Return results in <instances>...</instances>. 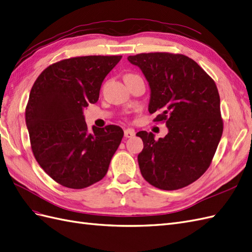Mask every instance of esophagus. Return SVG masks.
<instances>
[{
	"label": "esophagus",
	"instance_id": "esophagus-1",
	"mask_svg": "<svg viewBox=\"0 0 252 252\" xmlns=\"http://www.w3.org/2000/svg\"><path fill=\"white\" fill-rule=\"evenodd\" d=\"M135 135V131L133 128H126L125 130V137L126 138H132Z\"/></svg>",
	"mask_w": 252,
	"mask_h": 252
}]
</instances>
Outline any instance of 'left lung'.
Wrapping results in <instances>:
<instances>
[{
    "label": "left lung",
    "instance_id": "8db88e82",
    "mask_svg": "<svg viewBox=\"0 0 252 252\" xmlns=\"http://www.w3.org/2000/svg\"><path fill=\"white\" fill-rule=\"evenodd\" d=\"M127 61L144 73L150 87L148 111L158 113L168 134L154 139L136 134L144 149L138 165L147 182L175 190L195 182L209 168L221 138L223 124L215 82L189 57L171 53H141Z\"/></svg>",
    "mask_w": 252,
    "mask_h": 252
}]
</instances>
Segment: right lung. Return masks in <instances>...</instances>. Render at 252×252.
Segmentation results:
<instances>
[{
	"label": "right lung",
	"instance_id": "right-lung-1",
	"mask_svg": "<svg viewBox=\"0 0 252 252\" xmlns=\"http://www.w3.org/2000/svg\"><path fill=\"white\" fill-rule=\"evenodd\" d=\"M122 56H81L51 64L30 93L25 121L34 157L55 182L81 189L104 178L124 137L118 126H93L83 109L99 100L103 80Z\"/></svg>",
	"mask_w": 252,
	"mask_h": 252
}]
</instances>
